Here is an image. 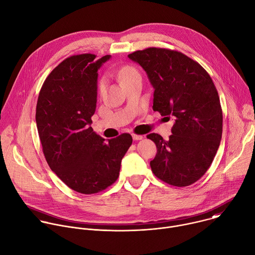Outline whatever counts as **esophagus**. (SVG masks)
Returning a JSON list of instances; mask_svg holds the SVG:
<instances>
[{
    "instance_id": "1",
    "label": "esophagus",
    "mask_w": 255,
    "mask_h": 255,
    "mask_svg": "<svg viewBox=\"0 0 255 255\" xmlns=\"http://www.w3.org/2000/svg\"><path fill=\"white\" fill-rule=\"evenodd\" d=\"M132 137H133V139L136 140V141L143 139V136H142V135H138V134H132Z\"/></svg>"
}]
</instances>
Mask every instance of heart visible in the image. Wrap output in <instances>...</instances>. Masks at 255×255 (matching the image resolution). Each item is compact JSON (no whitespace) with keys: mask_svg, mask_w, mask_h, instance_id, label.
I'll list each match as a JSON object with an SVG mask.
<instances>
[{"mask_svg":"<svg viewBox=\"0 0 255 255\" xmlns=\"http://www.w3.org/2000/svg\"><path fill=\"white\" fill-rule=\"evenodd\" d=\"M136 75H140V74L133 66H124L119 71V78H120L121 83H123L124 81H126V80H128V79H130V78H132ZM104 88H105V80L101 79L98 83L99 93H102L104 91Z\"/></svg>","mask_w":255,"mask_h":255,"instance_id":"heart-1","label":"heart"}]
</instances>
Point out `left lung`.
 Here are the masks:
<instances>
[{"label": "left lung", "instance_id": "obj_1", "mask_svg": "<svg viewBox=\"0 0 255 255\" xmlns=\"http://www.w3.org/2000/svg\"><path fill=\"white\" fill-rule=\"evenodd\" d=\"M128 57L146 71L155 89L153 110L175 119L168 140L147 135L157 147L152 172L173 186L193 184L208 170L222 136V109L211 77L175 50L150 47Z\"/></svg>", "mask_w": 255, "mask_h": 255}]
</instances>
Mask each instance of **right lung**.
<instances>
[{"label":"right lung","mask_w":255,"mask_h":255,"mask_svg":"<svg viewBox=\"0 0 255 255\" xmlns=\"http://www.w3.org/2000/svg\"><path fill=\"white\" fill-rule=\"evenodd\" d=\"M96 57L80 54L61 62L44 81L36 107L48 165L68 187L82 194L111 186L132 144L128 133L105 142L90 126L96 110L97 71L111 56Z\"/></svg>","instance_id":"add662e5"}]
</instances>
